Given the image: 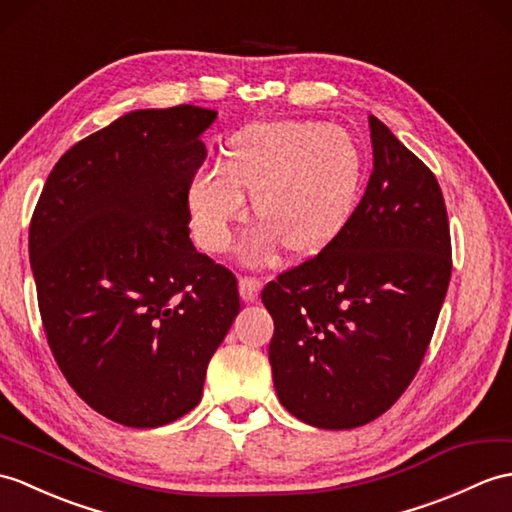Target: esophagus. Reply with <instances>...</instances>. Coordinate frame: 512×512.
I'll list each match as a JSON object with an SVG mask.
<instances>
[{"instance_id": "34e87169", "label": "esophagus", "mask_w": 512, "mask_h": 512, "mask_svg": "<svg viewBox=\"0 0 512 512\" xmlns=\"http://www.w3.org/2000/svg\"><path fill=\"white\" fill-rule=\"evenodd\" d=\"M261 290V281L255 277H240V296L242 301L253 303L257 301V294Z\"/></svg>"}]
</instances>
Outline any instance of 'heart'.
I'll use <instances>...</instances> for the list:
<instances>
[{"label":"heart","instance_id":"obj_1","mask_svg":"<svg viewBox=\"0 0 512 512\" xmlns=\"http://www.w3.org/2000/svg\"><path fill=\"white\" fill-rule=\"evenodd\" d=\"M362 176V152L349 130L307 120L251 124L231 139L222 168L209 165L192 178L196 237L211 253L227 251L248 192L261 222L248 253L275 242L290 255L318 253L349 222Z\"/></svg>","mask_w":512,"mask_h":512}]
</instances>
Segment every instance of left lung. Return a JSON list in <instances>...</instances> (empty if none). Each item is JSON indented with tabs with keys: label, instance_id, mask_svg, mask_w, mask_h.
Here are the masks:
<instances>
[{
	"label": "left lung",
	"instance_id": "8db88e82",
	"mask_svg": "<svg viewBox=\"0 0 512 512\" xmlns=\"http://www.w3.org/2000/svg\"><path fill=\"white\" fill-rule=\"evenodd\" d=\"M373 172L318 255L261 290L275 320L268 360L281 406L323 430L371 423L417 375L451 277L434 172L368 117Z\"/></svg>",
	"mask_w": 512,
	"mask_h": 512
}]
</instances>
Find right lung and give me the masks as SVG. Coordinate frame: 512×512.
Segmentation results:
<instances>
[{"instance_id":"1","label":"right lung","mask_w":512,"mask_h":512,"mask_svg":"<svg viewBox=\"0 0 512 512\" xmlns=\"http://www.w3.org/2000/svg\"><path fill=\"white\" fill-rule=\"evenodd\" d=\"M216 111H133L71 146L30 220L45 338L102 417L159 427L194 410L240 312L237 279L189 240V185Z\"/></svg>"}]
</instances>
